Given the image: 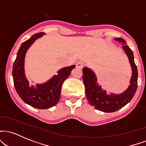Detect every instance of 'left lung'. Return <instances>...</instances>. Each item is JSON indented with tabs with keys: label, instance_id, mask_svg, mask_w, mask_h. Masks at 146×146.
<instances>
[{
	"label": "left lung",
	"instance_id": "8db88e82",
	"mask_svg": "<svg viewBox=\"0 0 146 146\" xmlns=\"http://www.w3.org/2000/svg\"><path fill=\"white\" fill-rule=\"evenodd\" d=\"M45 33H36L21 44L13 64L12 75L16 92L25 103L40 109H46L58 103L60 98L63 82L67 78L66 74L70 66L59 70L48 81L41 84L31 86L25 74V56L27 49L38 38ZM70 72V71H69Z\"/></svg>",
	"mask_w": 146,
	"mask_h": 146
}]
</instances>
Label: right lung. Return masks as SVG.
Segmentation results:
<instances>
[{
    "mask_svg": "<svg viewBox=\"0 0 146 146\" xmlns=\"http://www.w3.org/2000/svg\"><path fill=\"white\" fill-rule=\"evenodd\" d=\"M116 40H119V39ZM124 42H125V41ZM123 48L128 57L132 74L130 85L122 94H107L106 91L102 90L101 86L97 83V78L93 71L87 67L83 68V81L86 89L87 100L96 109L105 113H112L123 108L133 98L138 86V72L134 61L133 52L128 45H123Z\"/></svg>",
    "mask_w": 146,
    "mask_h": 146,
    "instance_id": "1",
    "label": "right lung"
}]
</instances>
